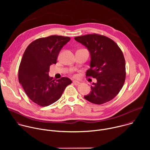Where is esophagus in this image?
<instances>
[{"label":"esophagus","instance_id":"1","mask_svg":"<svg viewBox=\"0 0 150 150\" xmlns=\"http://www.w3.org/2000/svg\"><path fill=\"white\" fill-rule=\"evenodd\" d=\"M72 82H73V83H74L75 85H78L79 83V82L78 81H76V80H74Z\"/></svg>","mask_w":150,"mask_h":150}]
</instances>
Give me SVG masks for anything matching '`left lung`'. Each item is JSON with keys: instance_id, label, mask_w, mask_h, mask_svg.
Returning a JSON list of instances; mask_svg holds the SVG:
<instances>
[{"instance_id": "left-lung-1", "label": "left lung", "mask_w": 150, "mask_h": 150, "mask_svg": "<svg viewBox=\"0 0 150 150\" xmlns=\"http://www.w3.org/2000/svg\"><path fill=\"white\" fill-rule=\"evenodd\" d=\"M74 38L90 54V68L86 76L97 79L84 98L96 104L112 100L118 94L125 81V60L122 50L115 41L104 35L87 34Z\"/></svg>"}]
</instances>
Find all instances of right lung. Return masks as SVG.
Returning a JSON list of instances; mask_svg holds the SVG:
<instances>
[{
    "label": "right lung",
    "instance_id": "1",
    "mask_svg": "<svg viewBox=\"0 0 150 150\" xmlns=\"http://www.w3.org/2000/svg\"><path fill=\"white\" fill-rule=\"evenodd\" d=\"M70 37L51 35L33 41L27 47L18 71L19 82L35 103L48 106L58 100L72 81L67 77L60 79L49 77L50 66L56 63L62 47Z\"/></svg>",
    "mask_w": 150,
    "mask_h": 150
}]
</instances>
